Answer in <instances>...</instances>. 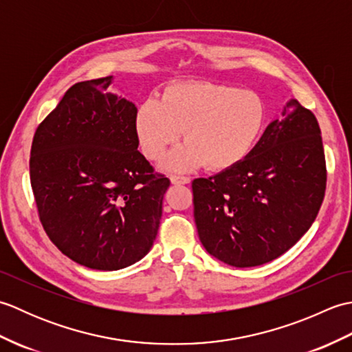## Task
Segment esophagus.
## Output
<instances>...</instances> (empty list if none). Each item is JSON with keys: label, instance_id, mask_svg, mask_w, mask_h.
Listing matches in <instances>:
<instances>
[{"label": "esophagus", "instance_id": "1", "mask_svg": "<svg viewBox=\"0 0 352 352\" xmlns=\"http://www.w3.org/2000/svg\"><path fill=\"white\" fill-rule=\"evenodd\" d=\"M170 183L172 184H188V183H190V178L180 177V175H172L170 177Z\"/></svg>", "mask_w": 352, "mask_h": 352}]
</instances>
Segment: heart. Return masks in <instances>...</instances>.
Returning <instances> with one entry per match:
<instances>
[{
    "instance_id": "1",
    "label": "heart",
    "mask_w": 352,
    "mask_h": 352,
    "mask_svg": "<svg viewBox=\"0 0 352 352\" xmlns=\"http://www.w3.org/2000/svg\"><path fill=\"white\" fill-rule=\"evenodd\" d=\"M265 118V102L254 91L192 81L166 87L160 101L142 102L134 131L149 160H160L183 131L184 144L164 162L166 170L184 172L203 163L212 170H223L252 151Z\"/></svg>"
}]
</instances>
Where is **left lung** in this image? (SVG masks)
Segmentation results:
<instances>
[{"instance_id": "8db88e82", "label": "left lung", "mask_w": 352, "mask_h": 352, "mask_svg": "<svg viewBox=\"0 0 352 352\" xmlns=\"http://www.w3.org/2000/svg\"><path fill=\"white\" fill-rule=\"evenodd\" d=\"M325 186L319 124L290 100L241 163L192 182L199 241L210 256L234 267L272 261L307 233Z\"/></svg>"}]
</instances>
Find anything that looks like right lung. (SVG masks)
<instances>
[{"label":"right lung","instance_id":"add662e5","mask_svg":"<svg viewBox=\"0 0 352 352\" xmlns=\"http://www.w3.org/2000/svg\"><path fill=\"white\" fill-rule=\"evenodd\" d=\"M111 80L69 87L37 126L30 157L43 230L66 257L96 271L146 256L170 184L138 151V109L107 91Z\"/></svg>","mask_w":352,"mask_h":352}]
</instances>
